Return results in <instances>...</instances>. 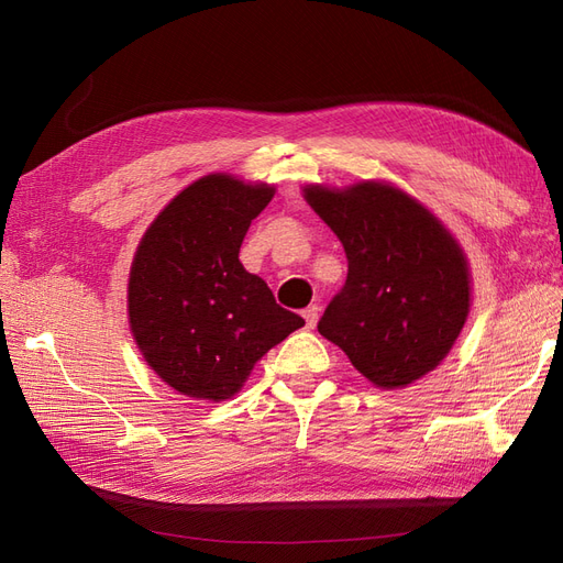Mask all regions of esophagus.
Segmentation results:
<instances>
[{
	"label": "esophagus",
	"instance_id": "34e87169",
	"mask_svg": "<svg viewBox=\"0 0 563 563\" xmlns=\"http://www.w3.org/2000/svg\"><path fill=\"white\" fill-rule=\"evenodd\" d=\"M302 319H305V327L314 329L317 327V319H319V308L317 305H310V308L302 310Z\"/></svg>",
	"mask_w": 563,
	"mask_h": 563
}]
</instances>
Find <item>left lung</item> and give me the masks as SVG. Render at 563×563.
Returning a JSON list of instances; mask_svg holds the SVG:
<instances>
[{
	"instance_id": "8db88e82",
	"label": "left lung",
	"mask_w": 563,
	"mask_h": 563,
	"mask_svg": "<svg viewBox=\"0 0 563 563\" xmlns=\"http://www.w3.org/2000/svg\"><path fill=\"white\" fill-rule=\"evenodd\" d=\"M340 240L347 279L317 329L378 387H404L439 366L470 312L465 255L439 220L383 183L305 187Z\"/></svg>"
}]
</instances>
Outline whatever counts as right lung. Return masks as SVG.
Returning a JSON list of instances; mask_svg holds the SVG:
<instances>
[{
	"mask_svg": "<svg viewBox=\"0 0 563 563\" xmlns=\"http://www.w3.org/2000/svg\"><path fill=\"white\" fill-rule=\"evenodd\" d=\"M275 187L203 176L155 218L135 251L129 319L157 376L185 397L230 399L261 356L302 327L249 275L240 249Z\"/></svg>",
	"mask_w": 563,
	"mask_h": 563,
	"instance_id": "add662e5",
	"label": "right lung"
}]
</instances>
